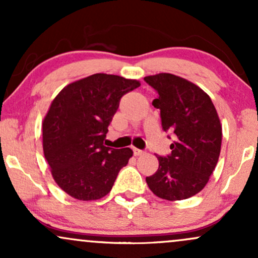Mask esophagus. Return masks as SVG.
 <instances>
[{"mask_svg": "<svg viewBox=\"0 0 258 258\" xmlns=\"http://www.w3.org/2000/svg\"><path fill=\"white\" fill-rule=\"evenodd\" d=\"M133 153H135V155H137V156L144 155V154H146V152H144V150L138 149V148H133Z\"/></svg>", "mask_w": 258, "mask_h": 258, "instance_id": "esophagus-1", "label": "esophagus"}]
</instances>
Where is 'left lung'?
I'll return each mask as SVG.
<instances>
[{"mask_svg":"<svg viewBox=\"0 0 258 258\" xmlns=\"http://www.w3.org/2000/svg\"><path fill=\"white\" fill-rule=\"evenodd\" d=\"M144 81L158 92L153 105L160 109L162 130L174 136L171 153L158 155L159 168L147 177V184L161 199H188L203 190L220 158L217 111L205 92L179 76L162 73Z\"/></svg>","mask_w":258,"mask_h":258,"instance_id":"left-lung-1","label":"left lung"}]
</instances>
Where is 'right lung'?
<instances>
[{
  "mask_svg": "<svg viewBox=\"0 0 258 258\" xmlns=\"http://www.w3.org/2000/svg\"><path fill=\"white\" fill-rule=\"evenodd\" d=\"M136 80L94 74L59 92L43 120V153L55 183L70 197L97 200L111 190L133 152L105 147L108 126Z\"/></svg>",
  "mask_w": 258,
  "mask_h": 258,
  "instance_id": "1",
  "label": "right lung"
}]
</instances>
